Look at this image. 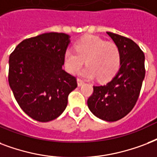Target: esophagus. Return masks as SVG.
<instances>
[{"label":"esophagus","instance_id":"1","mask_svg":"<svg viewBox=\"0 0 157 157\" xmlns=\"http://www.w3.org/2000/svg\"><path fill=\"white\" fill-rule=\"evenodd\" d=\"M77 81H78V87H80V86H81V85H82V83L84 82H83V80L81 79V78H78Z\"/></svg>","mask_w":157,"mask_h":157}]
</instances>
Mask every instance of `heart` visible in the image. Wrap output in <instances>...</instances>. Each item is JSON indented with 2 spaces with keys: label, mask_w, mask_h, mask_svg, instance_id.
<instances>
[{
  "label": "heart",
  "mask_w": 157,
  "mask_h": 157,
  "mask_svg": "<svg viewBox=\"0 0 157 157\" xmlns=\"http://www.w3.org/2000/svg\"><path fill=\"white\" fill-rule=\"evenodd\" d=\"M85 59L87 66L81 72V75L87 78L97 77L101 82H105L112 78L118 72L121 55L114 42L88 36L80 39L76 43L75 49L66 50L65 68L70 73L75 74L82 67Z\"/></svg>",
  "instance_id": "b5f03b06"
}]
</instances>
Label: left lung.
I'll use <instances>...</instances> for the list:
<instances>
[{
  "instance_id": "8db88e82",
  "label": "left lung",
  "mask_w": 157,
  "mask_h": 157,
  "mask_svg": "<svg viewBox=\"0 0 157 157\" xmlns=\"http://www.w3.org/2000/svg\"><path fill=\"white\" fill-rule=\"evenodd\" d=\"M120 51V68L106 84L93 86L87 106L101 120L114 122L122 119L134 107L145 77V56L133 40L106 33Z\"/></svg>"
}]
</instances>
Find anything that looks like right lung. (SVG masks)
I'll return each mask as SVG.
<instances>
[{"label": "right lung", "mask_w": 157, "mask_h": 157, "mask_svg": "<svg viewBox=\"0 0 157 157\" xmlns=\"http://www.w3.org/2000/svg\"><path fill=\"white\" fill-rule=\"evenodd\" d=\"M69 43L68 34L47 33L24 39L10 56L8 80L14 98L39 122L59 117L78 86L76 77L62 69Z\"/></svg>", "instance_id": "right-lung-1"}]
</instances>
